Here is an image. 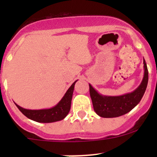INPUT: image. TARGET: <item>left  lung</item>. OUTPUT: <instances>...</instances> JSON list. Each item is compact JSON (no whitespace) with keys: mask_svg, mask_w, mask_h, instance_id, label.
Here are the masks:
<instances>
[{"mask_svg":"<svg viewBox=\"0 0 157 157\" xmlns=\"http://www.w3.org/2000/svg\"><path fill=\"white\" fill-rule=\"evenodd\" d=\"M143 80L139 86L133 92L121 96H102L94 88L90 86V94L94 111L102 118H115L128 113L140 102L144 94L148 83V70L147 63L144 59Z\"/></svg>","mask_w":157,"mask_h":157,"instance_id":"obj_1","label":"left lung"}]
</instances>
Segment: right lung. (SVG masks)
Here are the masks:
<instances>
[{
	"label": "right lung",
	"instance_id": "right-lung-1",
	"mask_svg": "<svg viewBox=\"0 0 157 157\" xmlns=\"http://www.w3.org/2000/svg\"><path fill=\"white\" fill-rule=\"evenodd\" d=\"M76 80L73 84L70 86V88L67 90L64 96L60 102L55 105L54 107L50 109H38V110H33V109H26L22 108L20 105L16 104L19 110L29 119L33 121H37L40 123H52L55 121H61L64 119L67 114L69 113L71 109V100H72L73 93L74 90V85H75Z\"/></svg>",
	"mask_w": 157,
	"mask_h": 157
}]
</instances>
